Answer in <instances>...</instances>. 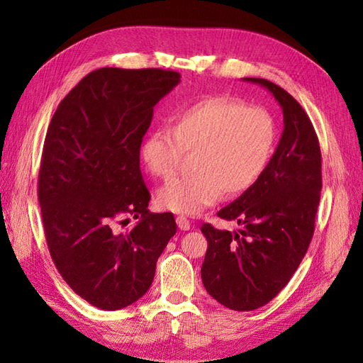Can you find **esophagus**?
Segmentation results:
<instances>
[{"mask_svg":"<svg viewBox=\"0 0 363 363\" xmlns=\"http://www.w3.org/2000/svg\"><path fill=\"white\" fill-rule=\"evenodd\" d=\"M176 223H177V228L181 230H189L191 228V223L184 217V215H179V217H176Z\"/></svg>","mask_w":363,"mask_h":363,"instance_id":"obj_1","label":"esophagus"}]
</instances>
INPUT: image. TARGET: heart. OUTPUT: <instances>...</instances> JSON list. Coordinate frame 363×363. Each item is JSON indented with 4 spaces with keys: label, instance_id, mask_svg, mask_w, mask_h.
<instances>
[{
    "label": "heart",
    "instance_id": "heart-1",
    "mask_svg": "<svg viewBox=\"0 0 363 363\" xmlns=\"http://www.w3.org/2000/svg\"><path fill=\"white\" fill-rule=\"evenodd\" d=\"M172 126L150 130L140 156L150 172L168 179L186 151H194L187 174L169 179L157 191L167 211L198 215L223 196L251 190L265 174L277 145V123L264 107L233 96H207L172 115Z\"/></svg>",
    "mask_w": 363,
    "mask_h": 363
}]
</instances>
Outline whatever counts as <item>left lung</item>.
<instances>
[{
	"label": "left lung",
	"mask_w": 363,
	"mask_h": 363,
	"mask_svg": "<svg viewBox=\"0 0 363 363\" xmlns=\"http://www.w3.org/2000/svg\"><path fill=\"white\" fill-rule=\"evenodd\" d=\"M243 79L272 91L282 107L284 130L262 179L217 213L242 229L233 234L209 223L201 226L204 287L238 312L268 304L295 274L313 237L321 191L320 143L303 107L273 82Z\"/></svg>",
	"instance_id": "obj_1"
}]
</instances>
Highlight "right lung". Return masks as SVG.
<instances>
[{"label":"right lung","instance_id":"obj_1","mask_svg":"<svg viewBox=\"0 0 363 363\" xmlns=\"http://www.w3.org/2000/svg\"><path fill=\"white\" fill-rule=\"evenodd\" d=\"M179 82V73L162 68H98L48 126L37 187L46 243L64 281L98 309L140 299L176 234L173 213L146 209L140 146L154 106ZM129 214L139 221L120 233Z\"/></svg>","mask_w":363,"mask_h":363}]
</instances>
